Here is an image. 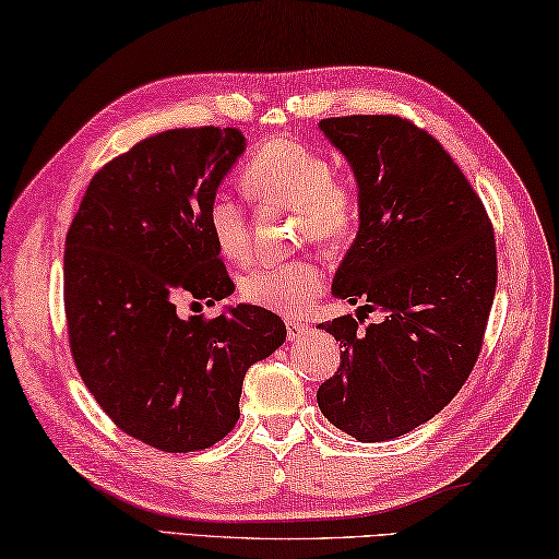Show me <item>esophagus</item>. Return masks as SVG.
<instances>
[{
    "instance_id": "1",
    "label": "esophagus",
    "mask_w": 559,
    "mask_h": 559,
    "mask_svg": "<svg viewBox=\"0 0 559 559\" xmlns=\"http://www.w3.org/2000/svg\"><path fill=\"white\" fill-rule=\"evenodd\" d=\"M284 325H287L289 341H297V338H301L304 333H307V323H301V321H292V319H289Z\"/></svg>"
}]
</instances>
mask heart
<instances>
[{
    "label": "heart",
    "mask_w": 559,
    "mask_h": 559,
    "mask_svg": "<svg viewBox=\"0 0 559 559\" xmlns=\"http://www.w3.org/2000/svg\"><path fill=\"white\" fill-rule=\"evenodd\" d=\"M243 185L258 202L294 209L297 236L323 248H341L360 221L357 185L347 175L333 173L329 157L307 143L292 139L262 143L243 167ZM206 224L228 260L248 255V214L238 197L216 192L206 209ZM323 284V267L309 258L267 260L246 272L240 294L255 307L292 316L307 309Z\"/></svg>",
    "instance_id": "1"
}]
</instances>
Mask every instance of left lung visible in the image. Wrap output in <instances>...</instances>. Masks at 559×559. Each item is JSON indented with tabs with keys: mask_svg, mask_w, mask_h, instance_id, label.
I'll return each instance as SVG.
<instances>
[{
	"mask_svg": "<svg viewBox=\"0 0 559 559\" xmlns=\"http://www.w3.org/2000/svg\"><path fill=\"white\" fill-rule=\"evenodd\" d=\"M360 189V228L333 280L357 311L319 323L341 367L316 402L360 443L443 411L475 367L497 292V240L481 199L433 135L392 114L323 119ZM383 321L361 329V313Z\"/></svg>",
	"mask_w": 559,
	"mask_h": 559,
	"instance_id": "8db88e82",
	"label": "left lung"
}]
</instances>
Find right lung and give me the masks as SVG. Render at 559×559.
I'll return each instance as SVG.
<instances>
[{
	"label": "right lung",
	"instance_id": "add662e5",
	"mask_svg": "<svg viewBox=\"0 0 559 559\" xmlns=\"http://www.w3.org/2000/svg\"><path fill=\"white\" fill-rule=\"evenodd\" d=\"M246 151L238 129H173L92 177L66 238V321L84 386L123 433L194 452L234 430L250 365L287 338L277 313L240 304L216 319L177 301L234 294L206 209Z\"/></svg>",
	"mask_w": 559,
	"mask_h": 559
}]
</instances>
